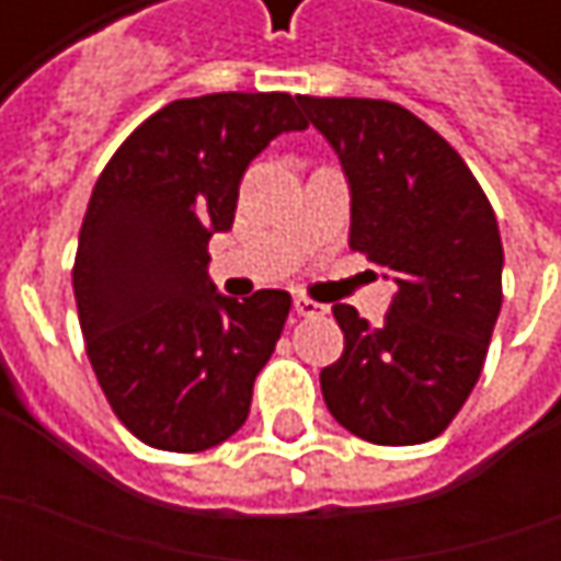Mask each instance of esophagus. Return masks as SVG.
Returning <instances> with one entry per match:
<instances>
[{
    "label": "esophagus",
    "mask_w": 561,
    "mask_h": 561,
    "mask_svg": "<svg viewBox=\"0 0 561 561\" xmlns=\"http://www.w3.org/2000/svg\"><path fill=\"white\" fill-rule=\"evenodd\" d=\"M294 312L300 318H316L324 316L328 312V306L316 304V300H309V297H294Z\"/></svg>",
    "instance_id": "obj_1"
}]
</instances>
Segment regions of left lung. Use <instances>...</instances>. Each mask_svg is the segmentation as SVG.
I'll use <instances>...</instances> for the list:
<instances>
[{
	"label": "left lung",
	"mask_w": 561,
	"mask_h": 561,
	"mask_svg": "<svg viewBox=\"0 0 561 561\" xmlns=\"http://www.w3.org/2000/svg\"><path fill=\"white\" fill-rule=\"evenodd\" d=\"M352 195L348 243L397 285L381 328L333 306L345 333L321 369L330 414L373 445L447 430L481 378L502 309V237L490 201L438 131L381 99L300 95Z\"/></svg>",
	"instance_id": "1"
}]
</instances>
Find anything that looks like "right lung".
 I'll return each instance as SVG.
<instances>
[{
    "label": "right lung",
    "mask_w": 561,
    "mask_h": 561,
    "mask_svg": "<svg viewBox=\"0 0 561 561\" xmlns=\"http://www.w3.org/2000/svg\"><path fill=\"white\" fill-rule=\"evenodd\" d=\"M297 99L213 92L164 104L92 188L71 273L80 330L111 409L144 445L197 454L249 417L291 294H221L207 245L231 231L252 159L309 126Z\"/></svg>",
    "instance_id": "1"
}]
</instances>
